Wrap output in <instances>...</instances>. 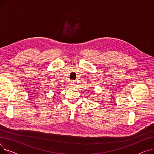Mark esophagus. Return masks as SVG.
Here are the masks:
<instances>
[{"mask_svg":"<svg viewBox=\"0 0 154 154\" xmlns=\"http://www.w3.org/2000/svg\"><path fill=\"white\" fill-rule=\"evenodd\" d=\"M70 86L71 87H75L76 85H75V82L74 81H71L70 84Z\"/></svg>","mask_w":154,"mask_h":154,"instance_id":"esophagus-1","label":"esophagus"}]
</instances>
